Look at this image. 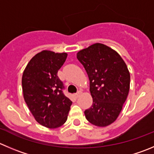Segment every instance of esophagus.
<instances>
[{
    "instance_id": "1",
    "label": "esophagus",
    "mask_w": 154,
    "mask_h": 154,
    "mask_svg": "<svg viewBox=\"0 0 154 154\" xmlns=\"http://www.w3.org/2000/svg\"><path fill=\"white\" fill-rule=\"evenodd\" d=\"M82 91H80V90L78 91L75 94V97H79L80 95L82 94Z\"/></svg>"
}]
</instances>
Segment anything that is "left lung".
Instances as JSON below:
<instances>
[{
    "label": "left lung",
    "instance_id": "8db88e82",
    "mask_svg": "<svg viewBox=\"0 0 154 154\" xmlns=\"http://www.w3.org/2000/svg\"><path fill=\"white\" fill-rule=\"evenodd\" d=\"M90 81L93 103L85 111L89 122L99 127L110 125L119 115L128 97L130 74L119 54L96 43L78 52Z\"/></svg>",
    "mask_w": 154,
    "mask_h": 154
}]
</instances>
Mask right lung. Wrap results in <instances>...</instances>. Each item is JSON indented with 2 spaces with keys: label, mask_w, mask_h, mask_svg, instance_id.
<instances>
[{
  "label": "right lung",
  "mask_w": 154,
  "mask_h": 154,
  "mask_svg": "<svg viewBox=\"0 0 154 154\" xmlns=\"http://www.w3.org/2000/svg\"><path fill=\"white\" fill-rule=\"evenodd\" d=\"M66 57V53L43 51L32 58L23 72L25 101L36 121L47 128L63 125L72 103L63 94V83L57 75Z\"/></svg>",
  "instance_id": "add662e5"
}]
</instances>
